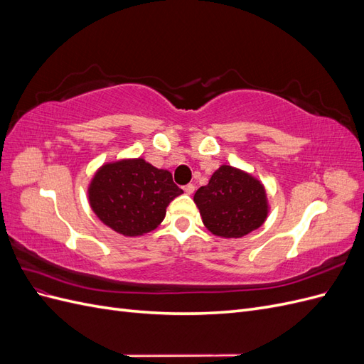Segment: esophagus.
Wrapping results in <instances>:
<instances>
[{
  "mask_svg": "<svg viewBox=\"0 0 364 364\" xmlns=\"http://www.w3.org/2000/svg\"><path fill=\"white\" fill-rule=\"evenodd\" d=\"M194 188H196V186H194L193 183H188V185L183 186V191H185L186 194H193V193H194Z\"/></svg>",
  "mask_w": 364,
  "mask_h": 364,
  "instance_id": "1",
  "label": "esophagus"
}]
</instances>
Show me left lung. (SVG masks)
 Instances as JSON below:
<instances>
[{"mask_svg": "<svg viewBox=\"0 0 364 364\" xmlns=\"http://www.w3.org/2000/svg\"><path fill=\"white\" fill-rule=\"evenodd\" d=\"M194 203L206 229L220 238H241L253 232L270 213L264 183L226 164L213 173L208 185L196 191Z\"/></svg>", "mask_w": 364, "mask_h": 364, "instance_id": "8db88e82", "label": "left lung"}]
</instances>
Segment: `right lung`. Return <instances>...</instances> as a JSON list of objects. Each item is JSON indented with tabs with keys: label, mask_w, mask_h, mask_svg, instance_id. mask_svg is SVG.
I'll return each mask as SVG.
<instances>
[{
	"label": "right lung",
	"mask_w": 364,
	"mask_h": 364,
	"mask_svg": "<svg viewBox=\"0 0 364 364\" xmlns=\"http://www.w3.org/2000/svg\"><path fill=\"white\" fill-rule=\"evenodd\" d=\"M182 193L168 170L153 167L144 158L106 162L87 185V200L98 220L134 238L155 230Z\"/></svg>",
	"instance_id": "1"
}]
</instances>
